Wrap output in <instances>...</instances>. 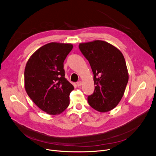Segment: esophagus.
<instances>
[{
  "mask_svg": "<svg viewBox=\"0 0 156 156\" xmlns=\"http://www.w3.org/2000/svg\"><path fill=\"white\" fill-rule=\"evenodd\" d=\"M76 84H77V86L78 87H80L81 84H82V83H81V81H78L77 83H76Z\"/></svg>",
  "mask_w": 156,
  "mask_h": 156,
  "instance_id": "obj_1",
  "label": "esophagus"
}]
</instances>
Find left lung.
Instances as JSON below:
<instances>
[{
	"label": "left lung",
	"instance_id": "8db88e82",
	"mask_svg": "<svg viewBox=\"0 0 156 156\" xmlns=\"http://www.w3.org/2000/svg\"><path fill=\"white\" fill-rule=\"evenodd\" d=\"M79 48L93 73L94 91L88 96L91 107L101 112L115 108L124 94L129 76L122 53L106 41L80 44Z\"/></svg>",
	"mask_w": 156,
	"mask_h": 156
}]
</instances>
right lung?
<instances>
[{
	"mask_svg": "<svg viewBox=\"0 0 156 156\" xmlns=\"http://www.w3.org/2000/svg\"><path fill=\"white\" fill-rule=\"evenodd\" d=\"M73 45L51 42L38 49L28 60L24 72L26 92L49 115H58L69 104L74 87L65 77L63 62Z\"/></svg>",
	"mask_w": 156,
	"mask_h": 156,
	"instance_id": "1",
	"label": "right lung"
}]
</instances>
